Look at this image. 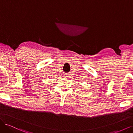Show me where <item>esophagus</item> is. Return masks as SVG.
I'll list each match as a JSON object with an SVG mask.
<instances>
[{
	"label": "esophagus",
	"mask_w": 133,
	"mask_h": 133,
	"mask_svg": "<svg viewBox=\"0 0 133 133\" xmlns=\"http://www.w3.org/2000/svg\"><path fill=\"white\" fill-rule=\"evenodd\" d=\"M64 76H65V78H66V76H66V75H64Z\"/></svg>",
	"instance_id": "obj_1"
}]
</instances>
